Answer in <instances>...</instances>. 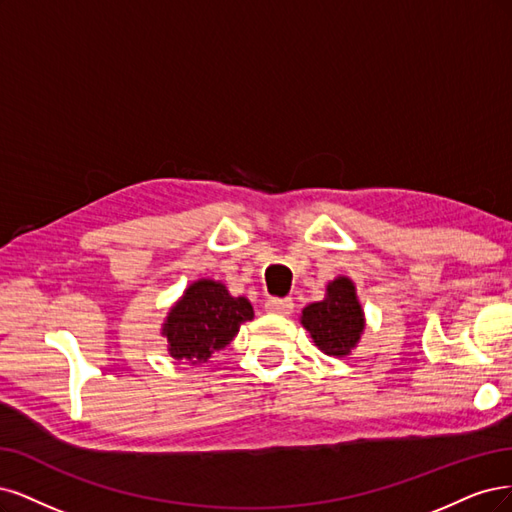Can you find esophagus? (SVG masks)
<instances>
[{
	"label": "esophagus",
	"instance_id": "34e87169",
	"mask_svg": "<svg viewBox=\"0 0 512 512\" xmlns=\"http://www.w3.org/2000/svg\"><path fill=\"white\" fill-rule=\"evenodd\" d=\"M266 310L272 315H291L293 302L289 298H272L266 302Z\"/></svg>",
	"mask_w": 512,
	"mask_h": 512
}]
</instances>
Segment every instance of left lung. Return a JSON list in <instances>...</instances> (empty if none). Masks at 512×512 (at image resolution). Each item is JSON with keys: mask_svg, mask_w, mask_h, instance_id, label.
<instances>
[{"mask_svg": "<svg viewBox=\"0 0 512 512\" xmlns=\"http://www.w3.org/2000/svg\"><path fill=\"white\" fill-rule=\"evenodd\" d=\"M302 325L325 355H349L366 327L353 280L346 276L334 278L327 285L325 300L302 310Z\"/></svg>", "mask_w": 512, "mask_h": 512, "instance_id": "obj_1", "label": "left lung"}]
</instances>
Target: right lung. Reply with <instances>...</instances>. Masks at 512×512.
<instances>
[{
	"instance_id": "add662e5",
	"label": "right lung",
	"mask_w": 512,
	"mask_h": 512,
	"mask_svg": "<svg viewBox=\"0 0 512 512\" xmlns=\"http://www.w3.org/2000/svg\"><path fill=\"white\" fill-rule=\"evenodd\" d=\"M253 319V306L246 298H234L219 280L202 278L183 293L168 312L161 334L168 351L185 364H204L225 349L244 321Z\"/></svg>"
}]
</instances>
